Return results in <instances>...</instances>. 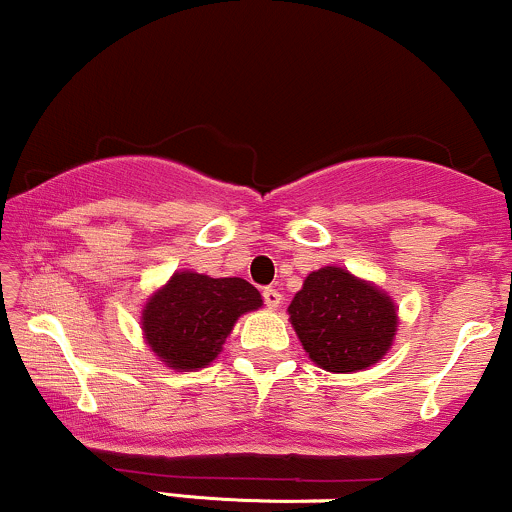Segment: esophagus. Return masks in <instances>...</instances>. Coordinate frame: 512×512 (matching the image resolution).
Returning <instances> with one entry per match:
<instances>
[{
  "label": "esophagus",
  "mask_w": 512,
  "mask_h": 512,
  "mask_svg": "<svg viewBox=\"0 0 512 512\" xmlns=\"http://www.w3.org/2000/svg\"><path fill=\"white\" fill-rule=\"evenodd\" d=\"M263 300H266V305L271 307V310H276V307H280V302H283V295H280L276 288H266L263 290Z\"/></svg>",
  "instance_id": "1"
}]
</instances>
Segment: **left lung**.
<instances>
[{"label": "left lung", "instance_id": "left-lung-1", "mask_svg": "<svg viewBox=\"0 0 512 512\" xmlns=\"http://www.w3.org/2000/svg\"><path fill=\"white\" fill-rule=\"evenodd\" d=\"M305 354L329 373L371 368L393 349L398 307L383 288L342 266H324L302 280L288 307Z\"/></svg>", "mask_w": 512, "mask_h": 512}]
</instances>
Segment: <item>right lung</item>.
<instances>
[{
	"label": "right lung",
	"mask_w": 512,
	"mask_h": 512,
	"mask_svg": "<svg viewBox=\"0 0 512 512\" xmlns=\"http://www.w3.org/2000/svg\"><path fill=\"white\" fill-rule=\"evenodd\" d=\"M261 305V293L244 278L175 271L146 298L141 332L161 364L200 371L217 359L236 320Z\"/></svg>",
	"instance_id": "right-lung-1"
}]
</instances>
